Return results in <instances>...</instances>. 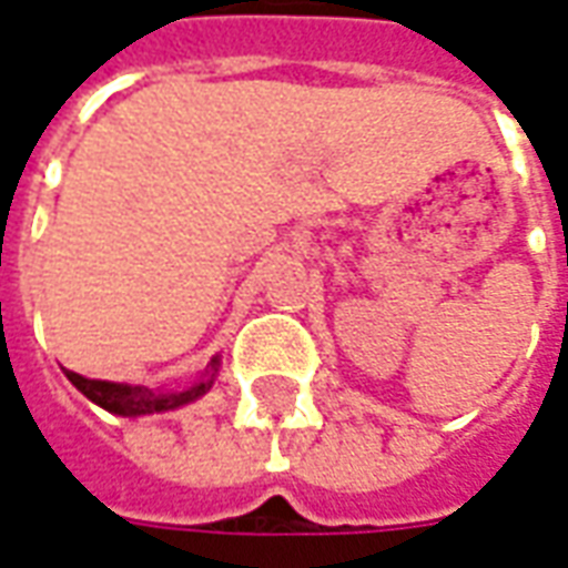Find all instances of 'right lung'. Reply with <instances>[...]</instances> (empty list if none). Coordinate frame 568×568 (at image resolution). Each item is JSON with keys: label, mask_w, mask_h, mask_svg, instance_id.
Here are the masks:
<instances>
[{"label": "right lung", "mask_w": 568, "mask_h": 568, "mask_svg": "<svg viewBox=\"0 0 568 568\" xmlns=\"http://www.w3.org/2000/svg\"><path fill=\"white\" fill-rule=\"evenodd\" d=\"M216 369H220V357H213L204 376H201L192 388L186 392H149L143 385H124V382H103V379H84L79 373L67 369V379L79 388V392L91 400V404L110 409L115 416H149V413H168L176 406L192 404L199 400L201 394L211 392L213 379H216Z\"/></svg>", "instance_id": "add662e5"}]
</instances>
